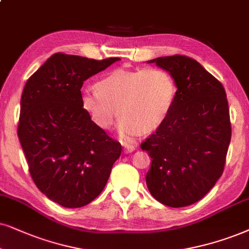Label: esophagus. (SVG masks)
<instances>
[{
  "label": "esophagus",
  "instance_id": "34e87169",
  "mask_svg": "<svg viewBox=\"0 0 249 249\" xmlns=\"http://www.w3.org/2000/svg\"><path fill=\"white\" fill-rule=\"evenodd\" d=\"M135 149L134 146H131V144H124V152L125 153H132Z\"/></svg>",
  "mask_w": 249,
  "mask_h": 249
}]
</instances>
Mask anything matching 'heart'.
Returning a JSON list of instances; mask_svg holds the SVG:
<instances>
[{
  "instance_id": "heart-1",
  "label": "heart",
  "mask_w": 249,
  "mask_h": 249,
  "mask_svg": "<svg viewBox=\"0 0 249 249\" xmlns=\"http://www.w3.org/2000/svg\"><path fill=\"white\" fill-rule=\"evenodd\" d=\"M175 95L174 78L163 69H118L102 78L97 88L84 89L81 106L102 128L111 126L119 110V135L128 142L142 128L154 130L164 121Z\"/></svg>"
}]
</instances>
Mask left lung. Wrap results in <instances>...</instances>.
Here are the masks:
<instances>
[{"label": "left lung", "mask_w": 249, "mask_h": 249, "mask_svg": "<svg viewBox=\"0 0 249 249\" xmlns=\"http://www.w3.org/2000/svg\"><path fill=\"white\" fill-rule=\"evenodd\" d=\"M175 79L169 114L143 142L152 159L146 182L150 194L172 208L200 201L224 171L231 141L229 103L221 81L184 55L152 59Z\"/></svg>", "instance_id": "left-lung-1"}]
</instances>
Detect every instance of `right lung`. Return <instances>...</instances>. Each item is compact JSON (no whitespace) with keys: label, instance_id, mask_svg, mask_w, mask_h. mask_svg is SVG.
Masks as SVG:
<instances>
[{"label":"right lung","instance_id":"1","mask_svg":"<svg viewBox=\"0 0 249 249\" xmlns=\"http://www.w3.org/2000/svg\"><path fill=\"white\" fill-rule=\"evenodd\" d=\"M119 59L56 53L25 84L18 138L34 184L62 207L79 208L99 196L121 156L122 144L81 106L80 90Z\"/></svg>","mask_w":249,"mask_h":249}]
</instances>
